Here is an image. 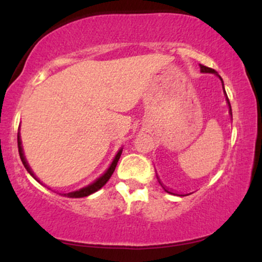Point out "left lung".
Wrapping results in <instances>:
<instances>
[{
	"mask_svg": "<svg viewBox=\"0 0 262 262\" xmlns=\"http://www.w3.org/2000/svg\"><path fill=\"white\" fill-rule=\"evenodd\" d=\"M200 68H201V73H210V74H215V75H217V76L219 77V79L222 80V77L219 76V75L217 74V71L213 70V69L207 68V66H204V65H200ZM222 82H223V80H222ZM223 90H224V85H223ZM224 95H225V100H227V102H228V106H229V113H230V116H231V106H230L229 98H228L227 92H225V90H224ZM231 117H233V116H231ZM159 182H160V181H159ZM162 187H164V186H162ZM164 189H165V191H166V192H169V191H167V189L165 188V187H164ZM169 193H171V192H169Z\"/></svg>",
	"mask_w": 262,
	"mask_h": 262,
	"instance_id": "obj_1",
	"label": "left lung"
}]
</instances>
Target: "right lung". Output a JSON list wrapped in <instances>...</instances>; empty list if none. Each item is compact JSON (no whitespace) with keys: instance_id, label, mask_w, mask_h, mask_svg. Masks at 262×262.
Wrapping results in <instances>:
<instances>
[{"instance_id":"right-lung-1","label":"right lung","mask_w":262,"mask_h":262,"mask_svg":"<svg viewBox=\"0 0 262 262\" xmlns=\"http://www.w3.org/2000/svg\"><path fill=\"white\" fill-rule=\"evenodd\" d=\"M17 140H18V152H19L20 160H22L23 165H25V167H26V169H27V171H28V172L31 173V175H32L33 177H34V179L37 180L38 182H40V181H39V179H38V177L34 175V172H33L31 167H29L28 162H27V160H26V158H25V154H23V149H22V141H20V135H19V133H18V135H17ZM121 154H122V149L119 150L118 152H117L116 158L113 159L112 164H111V166L108 167V170L106 171V172H104L103 175H102L101 177H98V179L96 180L95 182H92L91 185L86 186V187L81 188V189H79V191L69 192V193H62V194H64V196H66V197H70V198H80V197H86V196H90V194L95 193L96 191H98V189L103 187V186L106 185V183H107L108 180L111 179V176H112V173L114 172V170H116L117 162H118L119 158H121Z\"/></svg>"}]
</instances>
